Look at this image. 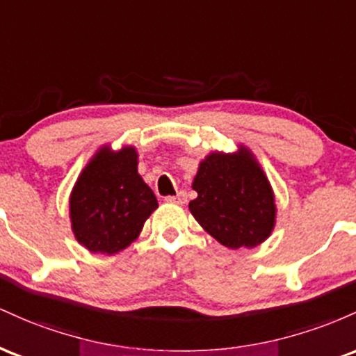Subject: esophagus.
I'll use <instances>...</instances> for the list:
<instances>
[{"label":"esophagus","instance_id":"obj_1","mask_svg":"<svg viewBox=\"0 0 356 356\" xmlns=\"http://www.w3.org/2000/svg\"><path fill=\"white\" fill-rule=\"evenodd\" d=\"M166 202L177 203V205H185V203H186V193H185V191H179V193L175 195V197H168Z\"/></svg>","mask_w":356,"mask_h":356}]
</instances>
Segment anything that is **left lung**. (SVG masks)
I'll return each mask as SVG.
<instances>
[{
  "label": "left lung",
  "instance_id": "left-lung-1",
  "mask_svg": "<svg viewBox=\"0 0 356 356\" xmlns=\"http://www.w3.org/2000/svg\"><path fill=\"white\" fill-rule=\"evenodd\" d=\"M198 197L190 211L200 225L229 249L257 247L270 235L275 203L270 183L247 147L210 153L193 179Z\"/></svg>",
  "mask_w": 356,
  "mask_h": 356
}]
</instances>
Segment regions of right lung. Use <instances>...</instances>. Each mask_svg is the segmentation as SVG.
I'll return each instance as SVG.
<instances>
[{
	"label": "right lung",
	"mask_w": 356,
	"mask_h": 356,
	"mask_svg": "<svg viewBox=\"0 0 356 356\" xmlns=\"http://www.w3.org/2000/svg\"><path fill=\"white\" fill-rule=\"evenodd\" d=\"M158 209L153 190L138 173L136 147L104 146L75 183L70 222L75 238L94 254H115L136 241Z\"/></svg>",
	"instance_id": "1"
}]
</instances>
